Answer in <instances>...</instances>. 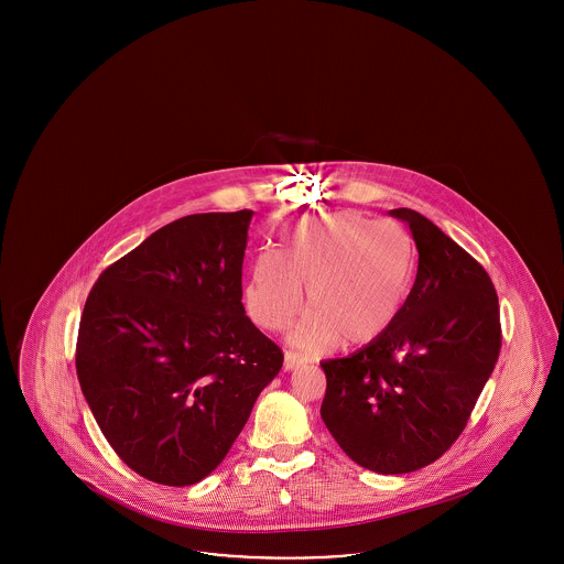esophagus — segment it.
I'll return each mask as SVG.
<instances>
[{
    "label": "esophagus",
    "mask_w": 564,
    "mask_h": 564,
    "mask_svg": "<svg viewBox=\"0 0 564 564\" xmlns=\"http://www.w3.org/2000/svg\"><path fill=\"white\" fill-rule=\"evenodd\" d=\"M302 364V355L294 350H285V370H295Z\"/></svg>",
    "instance_id": "obj_1"
}]
</instances>
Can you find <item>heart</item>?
<instances>
[{"mask_svg": "<svg viewBox=\"0 0 564 564\" xmlns=\"http://www.w3.org/2000/svg\"><path fill=\"white\" fill-rule=\"evenodd\" d=\"M414 272V245L400 224L359 212L306 217L281 235V256H256L245 285L251 322L283 329L304 302L292 340L308 350L361 347L398 319Z\"/></svg>", "mask_w": 564, "mask_h": 564, "instance_id": "obj_1", "label": "heart"}]
</instances>
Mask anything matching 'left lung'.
I'll use <instances>...</instances> for the list:
<instances>
[{
    "instance_id": "8db88e82",
    "label": "left lung",
    "mask_w": 564,
    "mask_h": 564,
    "mask_svg": "<svg viewBox=\"0 0 564 564\" xmlns=\"http://www.w3.org/2000/svg\"><path fill=\"white\" fill-rule=\"evenodd\" d=\"M419 249L414 285L391 327L364 349L322 361L325 427L376 474H410L463 433L501 350L488 272L425 215L393 209Z\"/></svg>"
}]
</instances>
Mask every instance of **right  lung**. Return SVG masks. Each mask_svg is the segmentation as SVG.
<instances>
[{
	"mask_svg": "<svg viewBox=\"0 0 564 564\" xmlns=\"http://www.w3.org/2000/svg\"><path fill=\"white\" fill-rule=\"evenodd\" d=\"M251 215L180 217L104 270L86 297L82 393L116 455L152 482L207 478L283 366L241 302Z\"/></svg>",
	"mask_w": 564,
	"mask_h": 564,
	"instance_id": "1",
	"label": "right lung"
}]
</instances>
